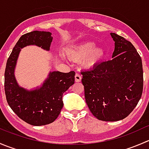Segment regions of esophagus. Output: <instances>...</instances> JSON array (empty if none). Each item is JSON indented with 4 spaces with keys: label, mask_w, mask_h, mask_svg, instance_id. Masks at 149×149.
Wrapping results in <instances>:
<instances>
[{
    "label": "esophagus",
    "mask_w": 149,
    "mask_h": 149,
    "mask_svg": "<svg viewBox=\"0 0 149 149\" xmlns=\"http://www.w3.org/2000/svg\"><path fill=\"white\" fill-rule=\"evenodd\" d=\"M75 81H76V82H80L81 81V76L80 74L76 73L75 75Z\"/></svg>",
    "instance_id": "34e87169"
}]
</instances>
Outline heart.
<instances>
[{
    "label": "heart",
    "mask_w": 149,
    "mask_h": 149,
    "mask_svg": "<svg viewBox=\"0 0 149 149\" xmlns=\"http://www.w3.org/2000/svg\"><path fill=\"white\" fill-rule=\"evenodd\" d=\"M95 46V42L92 41L83 42L66 47L65 53L72 61H81L84 68L92 69L102 61L106 55L103 47Z\"/></svg>",
    "instance_id": "obj_1"
}]
</instances>
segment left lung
Wrapping results in <instances>:
<instances>
[{"mask_svg": "<svg viewBox=\"0 0 149 149\" xmlns=\"http://www.w3.org/2000/svg\"><path fill=\"white\" fill-rule=\"evenodd\" d=\"M112 59L81 72L86 102L100 120L118 121L128 116L143 92L141 58L130 42L115 33Z\"/></svg>", "mask_w": 149, "mask_h": 149, "instance_id": "left-lung-1", "label": "left lung"}]
</instances>
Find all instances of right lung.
Here are the masks:
<instances>
[{
    "mask_svg": "<svg viewBox=\"0 0 149 149\" xmlns=\"http://www.w3.org/2000/svg\"><path fill=\"white\" fill-rule=\"evenodd\" d=\"M49 31H33L24 34L13 47L6 63L4 88L7 102L19 118L31 125L49 124L57 119L63 107V94L75 81V72H50L40 88L28 90L19 86L14 76L21 49L37 45L49 50L52 37Z\"/></svg>",
    "mask_w": 149,
    "mask_h": 149,
    "instance_id": "right-lung-1",
    "label": "right lung"
}]
</instances>
